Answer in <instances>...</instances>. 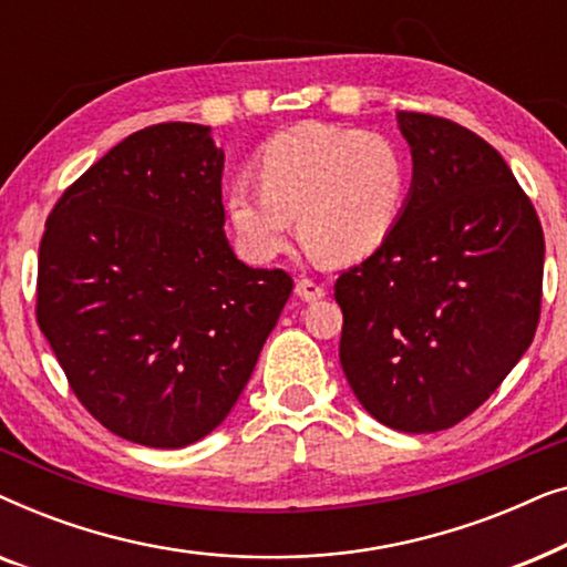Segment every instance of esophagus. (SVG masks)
<instances>
[{
    "label": "esophagus",
    "instance_id": "obj_1",
    "mask_svg": "<svg viewBox=\"0 0 567 567\" xmlns=\"http://www.w3.org/2000/svg\"><path fill=\"white\" fill-rule=\"evenodd\" d=\"M297 297L299 299H305V301H317V299H322L324 297V289L320 284H315L312 278H301V281H297Z\"/></svg>",
    "mask_w": 567,
    "mask_h": 567
}]
</instances>
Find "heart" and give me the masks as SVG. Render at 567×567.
Wrapping results in <instances>:
<instances>
[{
	"label": "heart",
	"instance_id": "heart-1",
	"mask_svg": "<svg viewBox=\"0 0 567 567\" xmlns=\"http://www.w3.org/2000/svg\"><path fill=\"white\" fill-rule=\"evenodd\" d=\"M258 185L235 181L224 196L229 224L250 260H274L297 216L299 237L317 255L348 262L377 252L402 219L410 159L390 136L305 121L255 152Z\"/></svg>",
	"mask_w": 567,
	"mask_h": 567
}]
</instances>
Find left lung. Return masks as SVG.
I'll list each match as a JSON object with an SVG mask.
<instances>
[{
  "label": "left lung",
  "instance_id": "obj_1",
  "mask_svg": "<svg viewBox=\"0 0 567 567\" xmlns=\"http://www.w3.org/2000/svg\"><path fill=\"white\" fill-rule=\"evenodd\" d=\"M413 183L390 239L336 281L340 367L363 410L405 433L452 429L532 346L545 235L485 138L398 113Z\"/></svg>",
  "mask_w": 567,
  "mask_h": 567
}]
</instances>
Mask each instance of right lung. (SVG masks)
<instances>
[{
    "label": "right lung",
    "mask_w": 567,
    "mask_h": 567,
    "mask_svg": "<svg viewBox=\"0 0 567 567\" xmlns=\"http://www.w3.org/2000/svg\"><path fill=\"white\" fill-rule=\"evenodd\" d=\"M212 126L136 131L66 188L38 255V324L115 436L183 449L221 425L293 281L237 260Z\"/></svg>",
    "instance_id": "add662e5"
}]
</instances>
